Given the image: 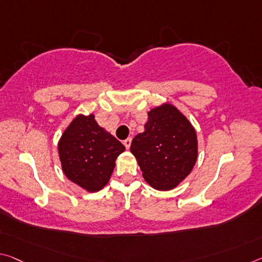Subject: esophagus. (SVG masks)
Wrapping results in <instances>:
<instances>
[{"label": "esophagus", "instance_id": "esophagus-1", "mask_svg": "<svg viewBox=\"0 0 262 262\" xmlns=\"http://www.w3.org/2000/svg\"><path fill=\"white\" fill-rule=\"evenodd\" d=\"M123 144H124V147H126L127 149H129L130 148V144H132V139L128 138V139L124 140L123 141Z\"/></svg>", "mask_w": 262, "mask_h": 262}]
</instances>
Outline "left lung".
Returning <instances> with one entry per match:
<instances>
[{"label":"left lung","mask_w":262,"mask_h":262,"mask_svg":"<svg viewBox=\"0 0 262 262\" xmlns=\"http://www.w3.org/2000/svg\"><path fill=\"white\" fill-rule=\"evenodd\" d=\"M130 151L154 189H173L196 163V132L176 107L164 103L149 112L144 132L133 139Z\"/></svg>","instance_id":"1"}]
</instances>
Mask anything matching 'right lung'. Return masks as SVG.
Returning a JSON list of instances; mask_svg holds the SVG:
<instances>
[{
	"instance_id": "add662e5",
	"label": "right lung",
	"mask_w": 262,
	"mask_h": 262,
	"mask_svg": "<svg viewBox=\"0 0 262 262\" xmlns=\"http://www.w3.org/2000/svg\"><path fill=\"white\" fill-rule=\"evenodd\" d=\"M58 151L66 177L95 192L108 183L124 146L99 126L93 114L78 115L61 135Z\"/></svg>"
}]
</instances>
